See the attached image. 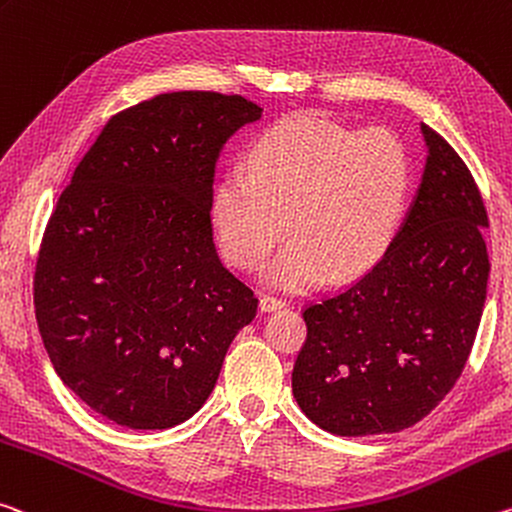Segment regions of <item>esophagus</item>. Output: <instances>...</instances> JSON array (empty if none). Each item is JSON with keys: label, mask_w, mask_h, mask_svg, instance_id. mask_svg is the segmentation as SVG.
Segmentation results:
<instances>
[{"label": "esophagus", "mask_w": 512, "mask_h": 512, "mask_svg": "<svg viewBox=\"0 0 512 512\" xmlns=\"http://www.w3.org/2000/svg\"><path fill=\"white\" fill-rule=\"evenodd\" d=\"M282 305H285V300L278 298V296L264 294L262 298H259V310H262V312H273V310H280Z\"/></svg>", "instance_id": "1"}]
</instances>
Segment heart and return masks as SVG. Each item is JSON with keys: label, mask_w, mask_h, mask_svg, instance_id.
Instances as JSON below:
<instances>
[{"label": "heart", "mask_w": 512, "mask_h": 512, "mask_svg": "<svg viewBox=\"0 0 512 512\" xmlns=\"http://www.w3.org/2000/svg\"><path fill=\"white\" fill-rule=\"evenodd\" d=\"M410 189V154L389 129L355 132L316 113L271 125L250 145L246 173L216 184L214 232L241 271L264 262L282 232L266 280L303 289L323 275L353 278L387 248Z\"/></svg>", "instance_id": "1"}]
</instances>
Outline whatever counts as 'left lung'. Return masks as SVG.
<instances>
[{
    "instance_id": "left-lung-1",
    "label": "left lung",
    "mask_w": 512,
    "mask_h": 512,
    "mask_svg": "<svg viewBox=\"0 0 512 512\" xmlns=\"http://www.w3.org/2000/svg\"><path fill=\"white\" fill-rule=\"evenodd\" d=\"M424 180L401 230L371 269L307 303L291 373L300 410L323 431L360 437L415 426L456 385L488 289L481 191L428 125Z\"/></svg>"
}]
</instances>
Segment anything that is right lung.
<instances>
[{
    "label": "right lung",
    "mask_w": 512,
    "mask_h": 512,
    "mask_svg": "<svg viewBox=\"0 0 512 512\" xmlns=\"http://www.w3.org/2000/svg\"><path fill=\"white\" fill-rule=\"evenodd\" d=\"M262 107L161 93L118 111L79 161L40 241L34 307L56 373L118 426L161 431L202 408L253 289L212 239L223 143Z\"/></svg>",
    "instance_id": "right-lung-1"
}]
</instances>
